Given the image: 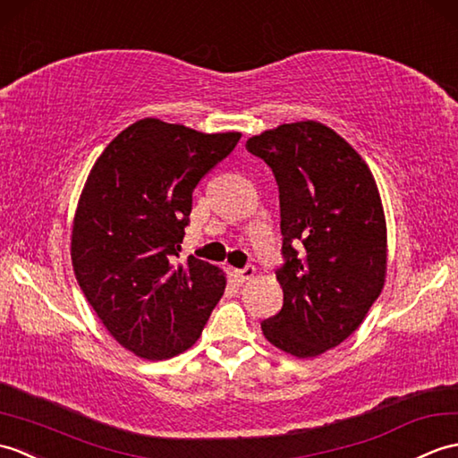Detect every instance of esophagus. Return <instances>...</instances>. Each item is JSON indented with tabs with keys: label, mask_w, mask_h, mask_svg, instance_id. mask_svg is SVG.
<instances>
[{
	"label": "esophagus",
	"mask_w": 458,
	"mask_h": 458,
	"mask_svg": "<svg viewBox=\"0 0 458 458\" xmlns=\"http://www.w3.org/2000/svg\"><path fill=\"white\" fill-rule=\"evenodd\" d=\"M233 278H235L239 284H245L250 278H255V267H247L242 270H233Z\"/></svg>",
	"instance_id": "obj_1"
}]
</instances>
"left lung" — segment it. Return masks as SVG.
<instances>
[{"mask_svg": "<svg viewBox=\"0 0 458 458\" xmlns=\"http://www.w3.org/2000/svg\"><path fill=\"white\" fill-rule=\"evenodd\" d=\"M280 191L282 310L260 323L274 347L315 359L360 327L388 272V233L367 162L319 121L284 123L247 140ZM299 250L296 251L295 249Z\"/></svg>", "mask_w": 458, "mask_h": 458, "instance_id": "obj_1", "label": "left lung"}]
</instances>
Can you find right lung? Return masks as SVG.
Returning <instances> with one entry per match:
<instances>
[{"label":"right lung","instance_id":"add662e5","mask_svg":"<svg viewBox=\"0 0 458 458\" xmlns=\"http://www.w3.org/2000/svg\"><path fill=\"white\" fill-rule=\"evenodd\" d=\"M239 139L145 117L89 170L70 235L72 268L106 329L140 359L166 360L196 344L225 292L221 268L174 257L191 194Z\"/></svg>","mask_w":458,"mask_h":458}]
</instances>
